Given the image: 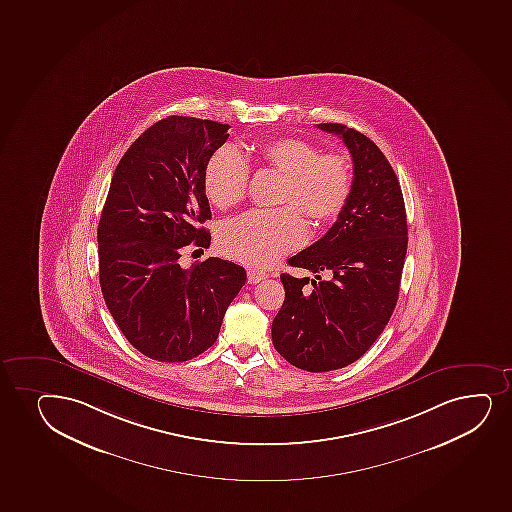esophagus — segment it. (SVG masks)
I'll list each match as a JSON object with an SVG mask.
<instances>
[{"instance_id":"obj_1","label":"esophagus","mask_w":512,"mask_h":512,"mask_svg":"<svg viewBox=\"0 0 512 512\" xmlns=\"http://www.w3.org/2000/svg\"><path fill=\"white\" fill-rule=\"evenodd\" d=\"M268 278V273L261 270H247V282L251 283V285H256V283L261 282V280H265Z\"/></svg>"}]
</instances>
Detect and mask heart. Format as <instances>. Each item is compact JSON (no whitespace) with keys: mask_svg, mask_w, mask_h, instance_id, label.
<instances>
[{"mask_svg":"<svg viewBox=\"0 0 512 512\" xmlns=\"http://www.w3.org/2000/svg\"><path fill=\"white\" fill-rule=\"evenodd\" d=\"M259 157L283 174L277 210H251L224 225L218 244L230 258L244 265L268 266L306 241L307 229L300 208L314 224L340 215L352 191V167L340 153H321L300 138H278L259 145ZM246 157L232 145L218 148L205 167L203 186L218 208L237 205L249 184Z\"/></svg>","mask_w":512,"mask_h":512,"instance_id":"obj_1","label":"heart"}]
</instances>
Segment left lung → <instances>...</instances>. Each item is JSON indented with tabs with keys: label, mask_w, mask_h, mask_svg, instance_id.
Masks as SVG:
<instances>
[{
	"label": "left lung",
	"mask_w": 512,
	"mask_h": 512,
	"mask_svg": "<svg viewBox=\"0 0 512 512\" xmlns=\"http://www.w3.org/2000/svg\"><path fill=\"white\" fill-rule=\"evenodd\" d=\"M318 128L347 145L352 191L333 227L288 259L320 282L311 280V288L309 277L283 273L285 300L271 340L302 371L328 372L359 360L386 328L400 294L408 229L398 177L376 143L343 124Z\"/></svg>",
	"instance_id": "left-lung-1"
}]
</instances>
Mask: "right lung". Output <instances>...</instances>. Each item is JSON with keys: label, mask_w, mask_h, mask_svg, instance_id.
I'll return each instance as SVG.
<instances>
[{"label": "right lung", "mask_w": 512, "mask_h": 512, "mask_svg": "<svg viewBox=\"0 0 512 512\" xmlns=\"http://www.w3.org/2000/svg\"><path fill=\"white\" fill-rule=\"evenodd\" d=\"M229 124L169 116L131 145L100 215L99 280L126 340L159 362H186L212 347L246 270L208 258L184 270V249L210 246L205 167Z\"/></svg>", "instance_id": "obj_1"}]
</instances>
